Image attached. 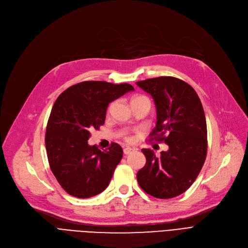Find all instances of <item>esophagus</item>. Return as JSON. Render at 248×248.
<instances>
[{
  "instance_id": "34e87169",
  "label": "esophagus",
  "mask_w": 248,
  "mask_h": 248,
  "mask_svg": "<svg viewBox=\"0 0 248 248\" xmlns=\"http://www.w3.org/2000/svg\"><path fill=\"white\" fill-rule=\"evenodd\" d=\"M133 151H134V150H133L132 148H124V155H129Z\"/></svg>"
}]
</instances>
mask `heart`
Listing matches in <instances>:
<instances>
[{
	"instance_id": "1",
	"label": "heart",
	"mask_w": 248,
	"mask_h": 248,
	"mask_svg": "<svg viewBox=\"0 0 248 248\" xmlns=\"http://www.w3.org/2000/svg\"><path fill=\"white\" fill-rule=\"evenodd\" d=\"M140 98H147V97H146V96H141V95H138V96H135V97L133 98V100H132V101H134V100H137V99H140ZM125 140H126L127 141H131V140H132V138L126 137V138H125Z\"/></svg>"
}]
</instances>
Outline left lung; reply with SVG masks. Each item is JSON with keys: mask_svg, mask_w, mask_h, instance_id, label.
Returning a JSON list of instances; mask_svg holds the SVG:
<instances>
[{"mask_svg": "<svg viewBox=\"0 0 248 248\" xmlns=\"http://www.w3.org/2000/svg\"><path fill=\"white\" fill-rule=\"evenodd\" d=\"M137 84L152 95L157 109L151 140L169 146L159 158L153 150H141L146 165L137 174L138 183L153 197H177L194 183L206 159L207 125L201 100L191 85L172 76Z\"/></svg>", "mask_w": 248, "mask_h": 248, "instance_id": "8db88e82", "label": "left lung"}]
</instances>
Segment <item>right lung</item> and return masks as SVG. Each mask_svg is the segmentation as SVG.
I'll use <instances>...</instances> for the list:
<instances>
[{"mask_svg":"<svg viewBox=\"0 0 248 248\" xmlns=\"http://www.w3.org/2000/svg\"><path fill=\"white\" fill-rule=\"evenodd\" d=\"M132 90L128 83L83 81L56 99L47 123L45 146L52 173L71 196L90 198L108 186L123 149L111 142L101 151L87 140L90 131L104 124L109 102Z\"/></svg>","mask_w":248,"mask_h":248,"instance_id":"add662e5","label":"right lung"}]
</instances>
